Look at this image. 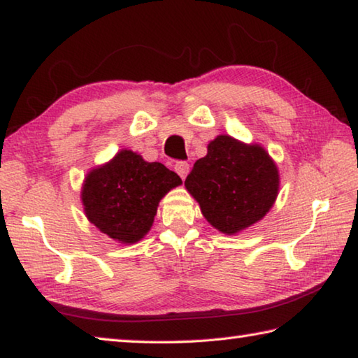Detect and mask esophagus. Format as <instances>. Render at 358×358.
Here are the masks:
<instances>
[{"label":"esophagus","instance_id":"obj_1","mask_svg":"<svg viewBox=\"0 0 358 358\" xmlns=\"http://www.w3.org/2000/svg\"><path fill=\"white\" fill-rule=\"evenodd\" d=\"M175 172H177L180 177L185 180L187 177V173H189V164H187V162H185V161L177 162V164H175Z\"/></svg>","mask_w":358,"mask_h":358}]
</instances>
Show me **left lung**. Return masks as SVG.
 I'll list each match as a JSON object with an SVG mask.
<instances>
[{
    "mask_svg": "<svg viewBox=\"0 0 358 358\" xmlns=\"http://www.w3.org/2000/svg\"><path fill=\"white\" fill-rule=\"evenodd\" d=\"M185 186L214 229L236 235L274 206L280 175L264 147L219 134L208 144L206 157L196 161Z\"/></svg>",
    "mask_w": 358,
    "mask_h": 358,
    "instance_id": "left-lung-1",
    "label": "left lung"
}]
</instances>
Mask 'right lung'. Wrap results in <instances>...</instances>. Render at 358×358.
<instances>
[{
	"mask_svg": "<svg viewBox=\"0 0 358 358\" xmlns=\"http://www.w3.org/2000/svg\"><path fill=\"white\" fill-rule=\"evenodd\" d=\"M180 185L181 178L164 164L123 148L87 172L81 189L84 214L114 241L134 244L150 231L161 199Z\"/></svg>",
	"mask_w": 358,
	"mask_h": 358,
	"instance_id": "1",
	"label": "right lung"
}]
</instances>
